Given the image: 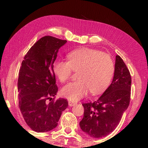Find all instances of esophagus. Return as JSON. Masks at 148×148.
I'll return each instance as SVG.
<instances>
[{
    "instance_id": "esophagus-1",
    "label": "esophagus",
    "mask_w": 148,
    "mask_h": 148,
    "mask_svg": "<svg viewBox=\"0 0 148 148\" xmlns=\"http://www.w3.org/2000/svg\"><path fill=\"white\" fill-rule=\"evenodd\" d=\"M75 104H76V103H75V102H72V101H69V106H74Z\"/></svg>"
}]
</instances>
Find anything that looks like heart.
Instances as JSON below:
<instances>
[{"instance_id":"1","label":"heart","mask_w":148,"mask_h":148,"mask_svg":"<svg viewBox=\"0 0 148 148\" xmlns=\"http://www.w3.org/2000/svg\"><path fill=\"white\" fill-rule=\"evenodd\" d=\"M54 74L62 83L69 79L72 71L77 72L78 80L65 86L62 95L71 101H77L88 94H98L110 84L114 72V64L108 54L98 50L81 48L68 55V61L56 60Z\"/></svg>"}]
</instances>
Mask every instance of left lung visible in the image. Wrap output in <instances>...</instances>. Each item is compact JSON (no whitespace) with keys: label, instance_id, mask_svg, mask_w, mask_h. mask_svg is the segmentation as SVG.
Listing matches in <instances>:
<instances>
[{"label":"left lung","instance_id":"1","mask_svg":"<svg viewBox=\"0 0 148 148\" xmlns=\"http://www.w3.org/2000/svg\"><path fill=\"white\" fill-rule=\"evenodd\" d=\"M131 86L129 69L116 56L111 84L96 101L82 104L84 114L79 122L82 131L92 138L104 137L113 132L129 105Z\"/></svg>","mask_w":148,"mask_h":148}]
</instances>
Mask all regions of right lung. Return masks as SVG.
<instances>
[{
    "label": "right lung",
    "mask_w": 148,
    "mask_h": 148,
    "mask_svg": "<svg viewBox=\"0 0 148 148\" xmlns=\"http://www.w3.org/2000/svg\"><path fill=\"white\" fill-rule=\"evenodd\" d=\"M66 40L46 36L29 50L19 70L17 89L19 107L27 125L34 131L45 132L56 128L68 101H54L58 87L53 64L59 48Z\"/></svg>",
    "instance_id": "add662e5"
}]
</instances>
